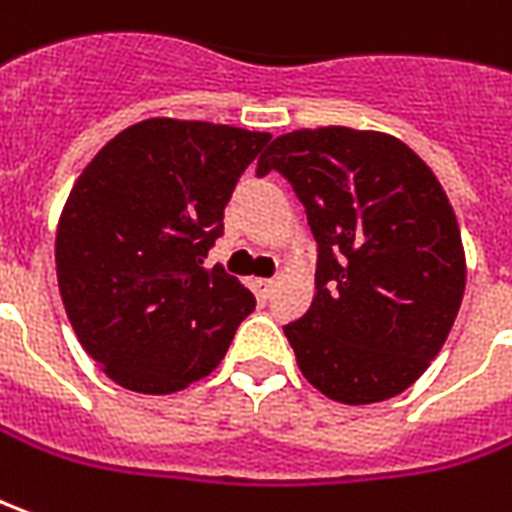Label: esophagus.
<instances>
[{
  "mask_svg": "<svg viewBox=\"0 0 512 512\" xmlns=\"http://www.w3.org/2000/svg\"><path fill=\"white\" fill-rule=\"evenodd\" d=\"M252 291H255V296L260 299V302H266L268 296H271V291H274V280H252Z\"/></svg>",
  "mask_w": 512,
  "mask_h": 512,
  "instance_id": "esophagus-1",
  "label": "esophagus"
}]
</instances>
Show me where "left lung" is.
Listing matches in <instances>:
<instances>
[{"label": "left lung", "mask_w": 512, "mask_h": 512, "mask_svg": "<svg viewBox=\"0 0 512 512\" xmlns=\"http://www.w3.org/2000/svg\"><path fill=\"white\" fill-rule=\"evenodd\" d=\"M280 171L318 244L316 293L285 327L305 380L343 405L385 402L430 368L466 291L449 196L388 132L318 127L274 138L257 174Z\"/></svg>", "instance_id": "obj_1"}]
</instances>
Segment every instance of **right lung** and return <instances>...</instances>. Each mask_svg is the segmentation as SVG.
Returning <instances> with one entry per match:
<instances>
[{
  "label": "right lung",
  "instance_id": "right-lung-1",
  "mask_svg": "<svg viewBox=\"0 0 512 512\" xmlns=\"http://www.w3.org/2000/svg\"><path fill=\"white\" fill-rule=\"evenodd\" d=\"M268 132L146 119L82 169L55 235L57 285L82 349L135 393H177L219 366L255 296L205 268L224 207Z\"/></svg>",
  "mask_w": 512,
  "mask_h": 512
}]
</instances>
